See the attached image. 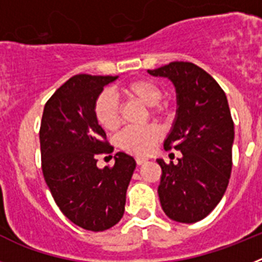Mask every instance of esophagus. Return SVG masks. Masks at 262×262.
<instances>
[{
	"label": "esophagus",
	"mask_w": 262,
	"mask_h": 262,
	"mask_svg": "<svg viewBox=\"0 0 262 262\" xmlns=\"http://www.w3.org/2000/svg\"><path fill=\"white\" fill-rule=\"evenodd\" d=\"M136 163H138V165H142V164L147 163L148 159L147 157H142V156H136Z\"/></svg>",
	"instance_id": "esophagus-1"
}]
</instances>
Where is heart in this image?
<instances>
[{
    "label": "heart",
    "mask_w": 262,
    "mask_h": 262,
    "mask_svg": "<svg viewBox=\"0 0 262 262\" xmlns=\"http://www.w3.org/2000/svg\"><path fill=\"white\" fill-rule=\"evenodd\" d=\"M127 96L136 98L144 105L154 107L155 113L161 111L157 103L163 98V90L152 80H135L122 88ZM94 117L102 128L113 131L119 126V106L117 99L108 92H103L94 103ZM160 138V129L155 126L127 127L118 136V143L124 151L136 155H145L152 151Z\"/></svg>",
    "instance_id": "1"
}]
</instances>
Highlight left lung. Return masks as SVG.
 <instances>
[{
  "label": "left lung",
  "mask_w": 262,
  "mask_h": 262,
  "mask_svg": "<svg viewBox=\"0 0 262 262\" xmlns=\"http://www.w3.org/2000/svg\"><path fill=\"white\" fill-rule=\"evenodd\" d=\"M147 72L168 78L177 99L164 147L182 157L177 164L156 160L163 170L160 203L172 221L195 223L216 207L230 181L235 129L228 101L216 81L193 62L173 61Z\"/></svg>",
  "instance_id": "left-lung-1"
}]
</instances>
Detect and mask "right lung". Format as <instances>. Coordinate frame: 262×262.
<instances>
[{
  "instance_id": "obj_1",
  "label": "right lung",
  "mask_w": 262,
  "mask_h": 262,
  "mask_svg": "<svg viewBox=\"0 0 262 262\" xmlns=\"http://www.w3.org/2000/svg\"><path fill=\"white\" fill-rule=\"evenodd\" d=\"M118 76L77 75L47 101L41 117V169L53 200L76 226L105 231L122 219L136 161L117 152L113 168H98L97 155L108 154L106 134L94 103Z\"/></svg>"
}]
</instances>
